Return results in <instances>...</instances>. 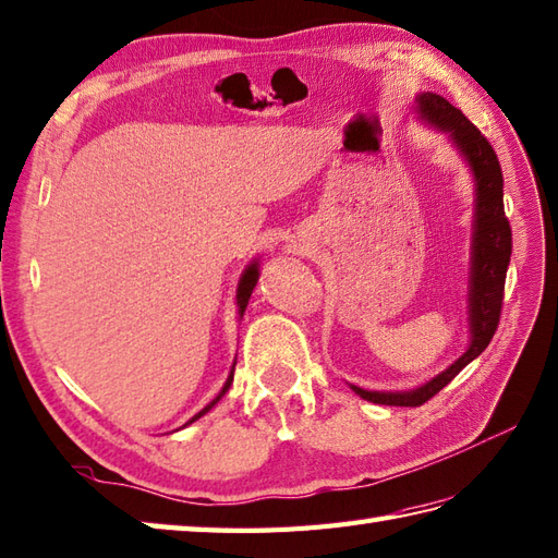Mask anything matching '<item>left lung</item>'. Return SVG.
<instances>
[{
    "label": "left lung",
    "mask_w": 558,
    "mask_h": 558,
    "mask_svg": "<svg viewBox=\"0 0 558 558\" xmlns=\"http://www.w3.org/2000/svg\"><path fill=\"white\" fill-rule=\"evenodd\" d=\"M418 113L425 123L449 135L461 157L469 163L475 183V216H473V244H471V280H469V349L433 380L409 392H371L352 385V390L373 404L385 407H421L447 387L457 375L481 356L489 340L495 338L504 304V282L511 262V226L504 214V178L495 149L485 135L435 93L416 97Z\"/></svg>",
    "instance_id": "1"
}]
</instances>
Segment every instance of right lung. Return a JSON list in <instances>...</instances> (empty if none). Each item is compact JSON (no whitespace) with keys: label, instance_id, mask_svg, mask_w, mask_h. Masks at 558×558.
<instances>
[{"label":"right lung","instance_id":"add662e5","mask_svg":"<svg viewBox=\"0 0 558 558\" xmlns=\"http://www.w3.org/2000/svg\"><path fill=\"white\" fill-rule=\"evenodd\" d=\"M256 282H258V262H252L247 268H244V274H242V278H240V282H238V311H240V316L244 314V308H247V304H250V296H252V292H254V288H256ZM232 371H235V366H232ZM232 371H230V375H228L223 390H220V392L216 395V399L209 401V404H206V407L197 413V416H192L185 425H190V423H194L197 418H202L206 411H211V409L218 404L220 397H223V395L230 390V385H232Z\"/></svg>","mask_w":558,"mask_h":558}]
</instances>
